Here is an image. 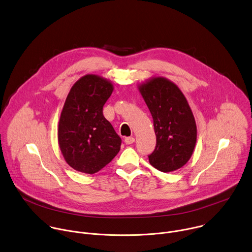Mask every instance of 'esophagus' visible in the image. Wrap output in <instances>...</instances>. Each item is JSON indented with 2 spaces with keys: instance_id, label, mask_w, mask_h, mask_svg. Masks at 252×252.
<instances>
[{
  "instance_id": "obj_1",
  "label": "esophagus",
  "mask_w": 252,
  "mask_h": 252,
  "mask_svg": "<svg viewBox=\"0 0 252 252\" xmlns=\"http://www.w3.org/2000/svg\"><path fill=\"white\" fill-rule=\"evenodd\" d=\"M134 141H135V139H134L132 136H129V137H126V138H125V143H126V144H132Z\"/></svg>"
}]
</instances>
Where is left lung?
Wrapping results in <instances>:
<instances>
[{"label":"left lung","instance_id":"left-lung-1","mask_svg":"<svg viewBox=\"0 0 252 252\" xmlns=\"http://www.w3.org/2000/svg\"><path fill=\"white\" fill-rule=\"evenodd\" d=\"M153 118L156 146L149 163L168 173L190 159L196 143V125L190 107L179 87L163 77L151 79L139 88Z\"/></svg>","mask_w":252,"mask_h":252}]
</instances>
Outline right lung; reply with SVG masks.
Segmentation results:
<instances>
[{
  "mask_svg": "<svg viewBox=\"0 0 252 252\" xmlns=\"http://www.w3.org/2000/svg\"><path fill=\"white\" fill-rule=\"evenodd\" d=\"M112 92L111 82L87 74L73 84L66 97L58 138L66 163L78 172L95 174L120 151L122 139L103 115Z\"/></svg>",
  "mask_w": 252,
  "mask_h": 252,
  "instance_id": "obj_1",
  "label": "right lung"
}]
</instances>
